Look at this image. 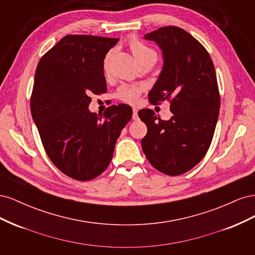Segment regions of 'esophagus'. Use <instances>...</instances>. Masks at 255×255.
Wrapping results in <instances>:
<instances>
[{"label": "esophagus", "mask_w": 255, "mask_h": 255, "mask_svg": "<svg viewBox=\"0 0 255 255\" xmlns=\"http://www.w3.org/2000/svg\"><path fill=\"white\" fill-rule=\"evenodd\" d=\"M133 120H137L138 119V111L136 109H133Z\"/></svg>", "instance_id": "34e87169"}]
</instances>
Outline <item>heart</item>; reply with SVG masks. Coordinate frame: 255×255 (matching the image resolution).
I'll return each instance as SVG.
<instances>
[{
  "label": "heart",
  "instance_id": "heart-1",
  "mask_svg": "<svg viewBox=\"0 0 255 255\" xmlns=\"http://www.w3.org/2000/svg\"><path fill=\"white\" fill-rule=\"evenodd\" d=\"M128 47L138 63H141V61L146 59H157L156 52L152 48H150L148 44H145L140 39H138L137 37L129 38ZM110 56L111 54H107L103 60V70L105 72L107 71V69H109ZM143 88V85H121L117 90V98L120 99L121 101H125L128 103H135L138 100V97H139L142 92Z\"/></svg>",
  "mask_w": 255,
  "mask_h": 255
}]
</instances>
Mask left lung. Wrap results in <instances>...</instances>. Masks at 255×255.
Masks as SVG:
<instances>
[{
	"label": "left lung",
	"mask_w": 255,
	"mask_h": 255,
	"mask_svg": "<svg viewBox=\"0 0 255 255\" xmlns=\"http://www.w3.org/2000/svg\"><path fill=\"white\" fill-rule=\"evenodd\" d=\"M164 54V67L149 94L153 105L170 102V120L152 110L138 116L148 128L141 145L149 163L167 175H180L199 164L210 148L218 120L220 94L210 54L195 37L177 26L144 35Z\"/></svg>",
	"instance_id": "obj_1"
}]
</instances>
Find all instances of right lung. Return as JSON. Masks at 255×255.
I'll return each mask as SVG.
<instances>
[{"label": "right lung", "mask_w": 255, "mask_h": 255, "mask_svg": "<svg viewBox=\"0 0 255 255\" xmlns=\"http://www.w3.org/2000/svg\"><path fill=\"white\" fill-rule=\"evenodd\" d=\"M118 38L67 35L40 58L30 112L43 148L71 179L90 181L109 167L116 141L132 118L127 104L90 113V96L105 94L103 60Z\"/></svg>", "instance_id": "right-lung-1"}]
</instances>
